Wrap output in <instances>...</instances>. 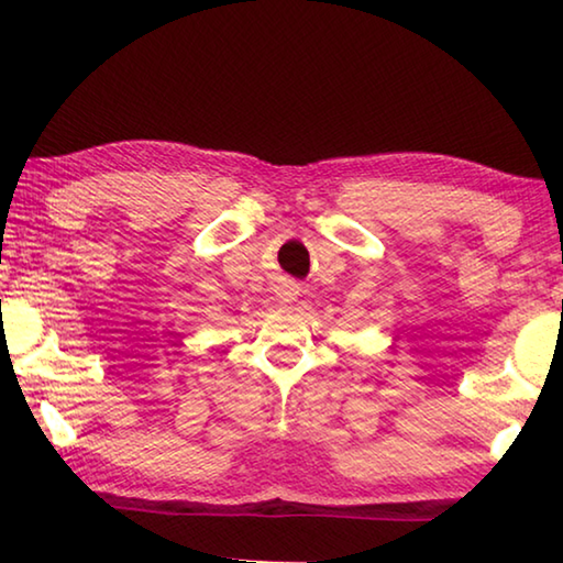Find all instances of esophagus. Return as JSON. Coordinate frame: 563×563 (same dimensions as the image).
Returning a JSON list of instances; mask_svg holds the SVG:
<instances>
[{
	"instance_id": "obj_1",
	"label": "esophagus",
	"mask_w": 563,
	"mask_h": 563,
	"mask_svg": "<svg viewBox=\"0 0 563 563\" xmlns=\"http://www.w3.org/2000/svg\"><path fill=\"white\" fill-rule=\"evenodd\" d=\"M295 295H298V292H295L292 288H285V290L280 292V300H283V302H290V300H295Z\"/></svg>"
}]
</instances>
